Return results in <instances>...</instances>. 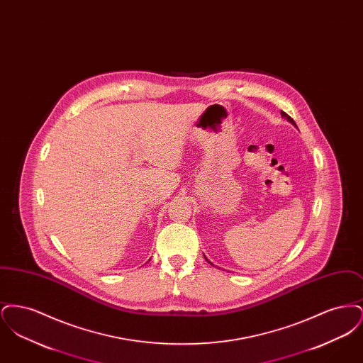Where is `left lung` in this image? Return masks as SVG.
<instances>
[{"mask_svg":"<svg viewBox=\"0 0 363 363\" xmlns=\"http://www.w3.org/2000/svg\"><path fill=\"white\" fill-rule=\"evenodd\" d=\"M281 117H284V118H286V120H287V121L291 122V123H293L294 126H296V123H295V122H294L293 118H291V117H290V116H289V114H286V113H284V111H281ZM207 261H208V259H207ZM208 262H209V264H211V261H208Z\"/></svg>","mask_w":363,"mask_h":363,"instance_id":"left-lung-1","label":"left lung"}]
</instances>
